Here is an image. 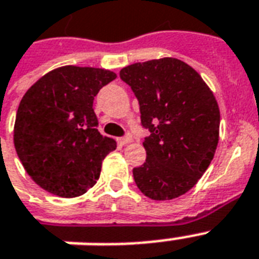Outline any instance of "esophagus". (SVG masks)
Instances as JSON below:
<instances>
[{
	"label": "esophagus",
	"instance_id": "esophagus-1",
	"mask_svg": "<svg viewBox=\"0 0 259 259\" xmlns=\"http://www.w3.org/2000/svg\"><path fill=\"white\" fill-rule=\"evenodd\" d=\"M132 141H133V137H132L130 134H126L125 137L118 138V142H119L121 145H126V144H130Z\"/></svg>",
	"mask_w": 259,
	"mask_h": 259
}]
</instances>
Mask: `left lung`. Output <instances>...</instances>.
I'll use <instances>...</instances> for the list:
<instances>
[{
	"mask_svg": "<svg viewBox=\"0 0 259 259\" xmlns=\"http://www.w3.org/2000/svg\"><path fill=\"white\" fill-rule=\"evenodd\" d=\"M119 76L140 105L146 160L134 168L136 184L153 200L188 192L212 161L221 113L201 76L179 59L134 63Z\"/></svg>",
	"mask_w": 259,
	"mask_h": 259,
	"instance_id": "left-lung-1",
	"label": "left lung"
}]
</instances>
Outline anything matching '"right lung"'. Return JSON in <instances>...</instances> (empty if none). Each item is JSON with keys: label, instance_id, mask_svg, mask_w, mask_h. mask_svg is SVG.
Listing matches in <instances>:
<instances>
[{"label": "right lung", "instance_id": "1", "mask_svg": "<svg viewBox=\"0 0 259 259\" xmlns=\"http://www.w3.org/2000/svg\"><path fill=\"white\" fill-rule=\"evenodd\" d=\"M117 75L91 67H60L22 97L14 148L36 184L62 197L86 193L99 179L103 158L117 148L98 132L94 97Z\"/></svg>", "mask_w": 259, "mask_h": 259}]
</instances>
